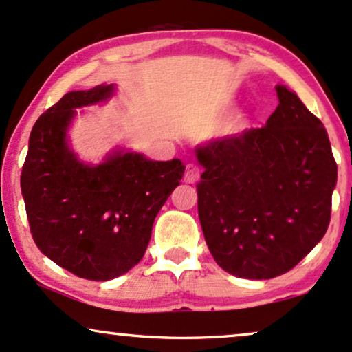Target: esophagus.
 <instances>
[{"label": "esophagus", "mask_w": 352, "mask_h": 352, "mask_svg": "<svg viewBox=\"0 0 352 352\" xmlns=\"http://www.w3.org/2000/svg\"><path fill=\"white\" fill-rule=\"evenodd\" d=\"M199 168L194 163L186 164V173H184V181L186 183H196L199 179Z\"/></svg>", "instance_id": "obj_1"}]
</instances>
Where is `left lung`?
Listing matches in <instances>:
<instances>
[{
    "label": "left lung",
    "instance_id": "1",
    "mask_svg": "<svg viewBox=\"0 0 352 352\" xmlns=\"http://www.w3.org/2000/svg\"><path fill=\"white\" fill-rule=\"evenodd\" d=\"M263 128L197 144V210L210 254L239 278L292 270L324 237L338 166L323 123L293 90Z\"/></svg>",
    "mask_w": 352,
    "mask_h": 352
}]
</instances>
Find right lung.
Wrapping results in <instances>:
<instances>
[{"instance_id":"right-lung-1","label":"right lung","mask_w":352,"mask_h":352,"mask_svg":"<svg viewBox=\"0 0 352 352\" xmlns=\"http://www.w3.org/2000/svg\"><path fill=\"white\" fill-rule=\"evenodd\" d=\"M115 84L65 94L37 118L21 173L29 227L54 263L80 278L107 282L143 258L153 222L179 186L181 160L155 161L115 146L87 163L70 146L78 109L107 103Z\"/></svg>"}]
</instances>
